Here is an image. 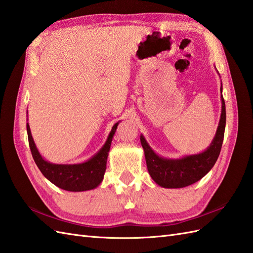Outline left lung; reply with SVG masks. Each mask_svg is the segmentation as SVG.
Masks as SVG:
<instances>
[{"mask_svg":"<svg viewBox=\"0 0 253 253\" xmlns=\"http://www.w3.org/2000/svg\"><path fill=\"white\" fill-rule=\"evenodd\" d=\"M221 116L219 126L211 144L198 155L184 156L180 159H168L160 157L151 149L143 135H140V143L144 148L147 169L151 178L159 186L168 189H178L188 187L202 179L212 169L220 155L222 147L226 113L225 103L222 96V84H221Z\"/></svg>","mask_w":253,"mask_h":253,"instance_id":"left-lung-1","label":"left lung"}]
</instances>
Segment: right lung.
Returning a JSON list of instances; mask_svg holds the SVG:
<instances>
[{
  "instance_id": "right-lung-1",
  "label": "right lung",
  "mask_w": 253,
  "mask_h": 253,
  "mask_svg": "<svg viewBox=\"0 0 253 253\" xmlns=\"http://www.w3.org/2000/svg\"><path fill=\"white\" fill-rule=\"evenodd\" d=\"M118 125L119 122L115 123L105 144L101 149L88 161L83 163L55 164L46 161L36 148L32 134H31L30 126L29 123H27L29 146L34 161L42 174L54 186L66 191H71V192L88 191L95 189L103 180L106 170V162L110 145H112V140Z\"/></svg>"
}]
</instances>
